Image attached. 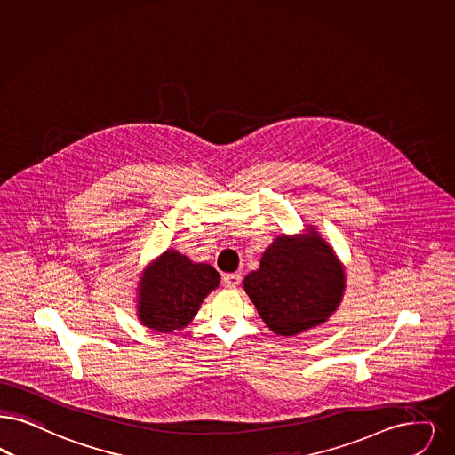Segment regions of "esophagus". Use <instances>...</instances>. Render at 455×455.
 <instances>
[{
	"instance_id": "1",
	"label": "esophagus",
	"mask_w": 455,
	"mask_h": 455,
	"mask_svg": "<svg viewBox=\"0 0 455 455\" xmlns=\"http://www.w3.org/2000/svg\"><path fill=\"white\" fill-rule=\"evenodd\" d=\"M240 279H242V275L238 273L225 274V275H223V284H225V288L234 290V288H236V286L240 284Z\"/></svg>"
}]
</instances>
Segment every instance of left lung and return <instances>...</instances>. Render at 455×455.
Here are the masks:
<instances>
[{"mask_svg":"<svg viewBox=\"0 0 455 455\" xmlns=\"http://www.w3.org/2000/svg\"><path fill=\"white\" fill-rule=\"evenodd\" d=\"M346 279L331 245L309 225L305 234L275 236L259 269L245 275L243 290L275 335L294 337L337 311Z\"/></svg>","mask_w":455,"mask_h":455,"instance_id":"8db88e82","label":"left lung"}]
</instances>
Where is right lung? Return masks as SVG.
Listing matches in <instances>:
<instances>
[{
	"label": "right lung",
	"mask_w": 455,
	"mask_h": 455,
	"mask_svg": "<svg viewBox=\"0 0 455 455\" xmlns=\"http://www.w3.org/2000/svg\"><path fill=\"white\" fill-rule=\"evenodd\" d=\"M219 284L215 267L167 249L140 275L137 316L144 327L161 333L181 330L193 322L203 299Z\"/></svg>",
	"instance_id": "obj_1"
}]
</instances>
